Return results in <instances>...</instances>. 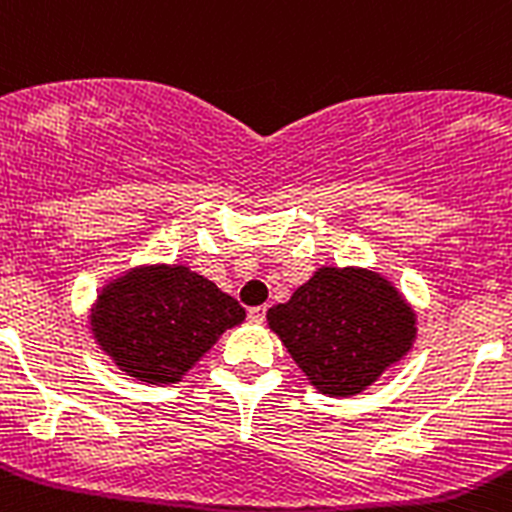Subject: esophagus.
Segmentation results:
<instances>
[{"instance_id": "34e87169", "label": "esophagus", "mask_w": 512, "mask_h": 512, "mask_svg": "<svg viewBox=\"0 0 512 512\" xmlns=\"http://www.w3.org/2000/svg\"><path fill=\"white\" fill-rule=\"evenodd\" d=\"M265 315H267L265 305H257V308L247 310V318H250L252 323H262V321H265Z\"/></svg>"}]
</instances>
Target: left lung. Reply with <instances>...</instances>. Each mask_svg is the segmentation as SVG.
<instances>
[{"mask_svg": "<svg viewBox=\"0 0 512 512\" xmlns=\"http://www.w3.org/2000/svg\"><path fill=\"white\" fill-rule=\"evenodd\" d=\"M310 384L331 396L364 391L414 338V313L396 288L369 270L323 267L288 303L267 310Z\"/></svg>", "mask_w": 512, "mask_h": 512, "instance_id": "8db88e82", "label": "left lung"}]
</instances>
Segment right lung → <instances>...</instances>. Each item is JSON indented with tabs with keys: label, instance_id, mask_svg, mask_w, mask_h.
Segmentation results:
<instances>
[{
	"label": "right lung",
	"instance_id": "add662e5",
	"mask_svg": "<svg viewBox=\"0 0 512 512\" xmlns=\"http://www.w3.org/2000/svg\"><path fill=\"white\" fill-rule=\"evenodd\" d=\"M245 321V308L186 267L128 272L100 295L93 331L123 371L148 384H174Z\"/></svg>",
	"mask_w": 512,
	"mask_h": 512
}]
</instances>
